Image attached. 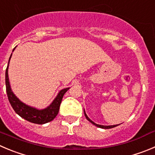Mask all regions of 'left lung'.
Instances as JSON below:
<instances>
[{
	"label": "left lung",
	"instance_id": "left-lung-1",
	"mask_svg": "<svg viewBox=\"0 0 155 155\" xmlns=\"http://www.w3.org/2000/svg\"><path fill=\"white\" fill-rule=\"evenodd\" d=\"M84 114H85V116H86V119L88 120L89 121H90L91 123L93 124L94 125H95V126L99 127V128H104V129H108V128H114V127H116L118 126V125H98V124H95V122H93V121H92V120L90 119V118H89V117L87 116V115H86V112H85V109H84Z\"/></svg>",
	"mask_w": 155,
	"mask_h": 155
}]
</instances>
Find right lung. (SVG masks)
<instances>
[{
    "mask_svg": "<svg viewBox=\"0 0 155 155\" xmlns=\"http://www.w3.org/2000/svg\"><path fill=\"white\" fill-rule=\"evenodd\" d=\"M15 48L13 50V52L15 50ZM11 56H12V53L9 58L8 67L6 69L5 73L6 91H7L8 100H9L11 106L17 115L32 123L43 125V124L50 122L52 120L54 119L57 115L59 110H60V103L62 102L63 95L69 90V88H66V89L60 90L56 95V97L53 99L52 103L47 108H43V109H38V108L30 106V105L24 103L14 95L11 89V85H10L9 78H8V67H9V63Z\"/></svg>",
    "mask_w": 155,
    "mask_h": 155,
    "instance_id": "obj_1",
    "label": "right lung"
}]
</instances>
